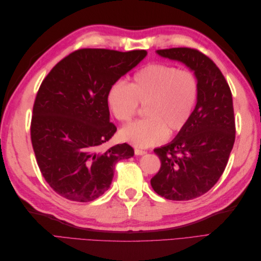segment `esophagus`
<instances>
[{
  "label": "esophagus",
  "mask_w": 261,
  "mask_h": 261,
  "mask_svg": "<svg viewBox=\"0 0 261 261\" xmlns=\"http://www.w3.org/2000/svg\"><path fill=\"white\" fill-rule=\"evenodd\" d=\"M146 153H147L146 150L139 149V148H135V154H136V155H143V154H146Z\"/></svg>",
  "instance_id": "34e87169"
}]
</instances>
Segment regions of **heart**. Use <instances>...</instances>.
<instances>
[{"label":"heart","mask_w":261,"mask_h":261,"mask_svg":"<svg viewBox=\"0 0 261 261\" xmlns=\"http://www.w3.org/2000/svg\"><path fill=\"white\" fill-rule=\"evenodd\" d=\"M198 77L189 69L164 63H149L133 75L129 85L117 81L110 87L107 103L118 122L128 123L140 106H146L143 120L120 130V138L146 148L158 145L183 130L199 99Z\"/></svg>","instance_id":"b5f03b06"}]
</instances>
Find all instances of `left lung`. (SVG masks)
<instances>
[{"instance_id":"left-lung-1","label":"left lung","mask_w":261,"mask_h":261,"mask_svg":"<svg viewBox=\"0 0 261 261\" xmlns=\"http://www.w3.org/2000/svg\"><path fill=\"white\" fill-rule=\"evenodd\" d=\"M193 69L200 85L199 99L186 127L171 144L156 148L161 168L150 183L170 200H191L206 194L223 174L235 141L230 87L211 59L192 48L158 50Z\"/></svg>"}]
</instances>
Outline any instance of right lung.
Here are the masks:
<instances>
[{
	"mask_svg": "<svg viewBox=\"0 0 261 261\" xmlns=\"http://www.w3.org/2000/svg\"><path fill=\"white\" fill-rule=\"evenodd\" d=\"M146 55V50L80 49L61 60L41 83L31 144L44 179L60 196L78 202L99 198L111 185L115 164L134 155L128 144L107 151L99 147L116 132L110 122L109 88Z\"/></svg>",
	"mask_w": 261,
	"mask_h": 261,
	"instance_id": "obj_1",
	"label": "right lung"
}]
</instances>
